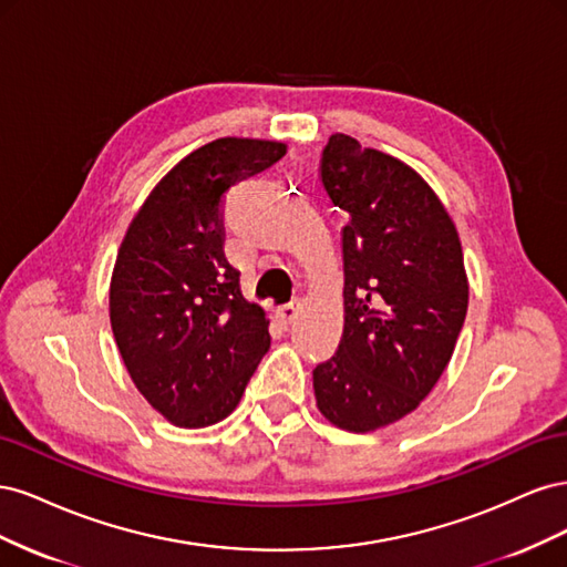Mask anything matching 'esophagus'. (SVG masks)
I'll list each match as a JSON object with an SVG mask.
<instances>
[{"mask_svg":"<svg viewBox=\"0 0 567 567\" xmlns=\"http://www.w3.org/2000/svg\"><path fill=\"white\" fill-rule=\"evenodd\" d=\"M300 310H302V300H300V298H293L290 302H286V305L279 307L277 317H279L284 323H290V321H293V319L300 315Z\"/></svg>","mask_w":567,"mask_h":567,"instance_id":"34e87169","label":"esophagus"}]
</instances>
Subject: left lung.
I'll list each match as a JSON object with an SVG mask.
<instances>
[{"instance_id":"left-lung-1","label":"left lung","mask_w":567,"mask_h":567,"mask_svg":"<svg viewBox=\"0 0 567 567\" xmlns=\"http://www.w3.org/2000/svg\"><path fill=\"white\" fill-rule=\"evenodd\" d=\"M321 182L348 213L342 229V338L315 369L321 416L371 433L411 414L435 388L468 310L454 219L414 167L333 132Z\"/></svg>"}]
</instances>
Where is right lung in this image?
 <instances>
[{
	"instance_id": "right-lung-1",
	"label": "right lung",
	"mask_w": 567,
	"mask_h": 567,
	"mask_svg": "<svg viewBox=\"0 0 567 567\" xmlns=\"http://www.w3.org/2000/svg\"><path fill=\"white\" fill-rule=\"evenodd\" d=\"M286 153L221 136L151 188L117 248L109 315L134 388L177 427L225 421L269 350V319L225 257V194Z\"/></svg>"
}]
</instances>
